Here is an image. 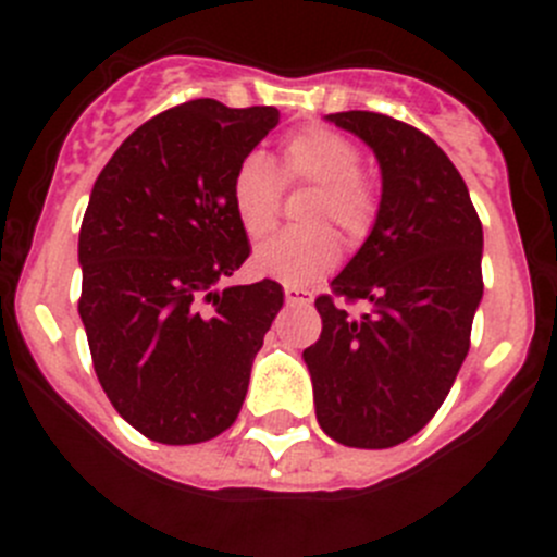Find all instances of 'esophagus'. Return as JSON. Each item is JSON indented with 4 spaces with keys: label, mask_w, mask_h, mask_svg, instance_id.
I'll use <instances>...</instances> for the list:
<instances>
[{
    "label": "esophagus",
    "mask_w": 557,
    "mask_h": 557,
    "mask_svg": "<svg viewBox=\"0 0 557 557\" xmlns=\"http://www.w3.org/2000/svg\"><path fill=\"white\" fill-rule=\"evenodd\" d=\"M285 301H288L290 307H310L312 305V294L305 288H285Z\"/></svg>",
    "instance_id": "34e87169"
}]
</instances>
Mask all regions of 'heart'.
<instances>
[{
  "label": "heart",
  "mask_w": 557,
  "mask_h": 557,
  "mask_svg": "<svg viewBox=\"0 0 557 557\" xmlns=\"http://www.w3.org/2000/svg\"><path fill=\"white\" fill-rule=\"evenodd\" d=\"M358 145L325 126L290 134L280 150L277 170L267 153H247L232 174V207L250 239L267 237L277 221L280 185L307 183L312 194L305 205V223H336L350 243H361L380 215V190L369 172L358 166ZM342 247L329 226L283 232L256 247L250 267L258 277L301 288L325 277L336 267Z\"/></svg>",
  "instance_id": "b5f03b06"
}]
</instances>
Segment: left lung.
I'll return each mask as SVG.
<instances>
[{"mask_svg":"<svg viewBox=\"0 0 557 557\" xmlns=\"http://www.w3.org/2000/svg\"><path fill=\"white\" fill-rule=\"evenodd\" d=\"M325 121L372 148L383 196L367 243L331 280L336 296L369 310L350 318L318 296L323 331L305 363L320 429L339 445L385 450L434 418L469 352L482 223L463 177L423 132L367 110Z\"/></svg>","mask_w":557,"mask_h":557,"instance_id":"left-lung-1","label":"left lung"}]
</instances>
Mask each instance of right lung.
Wrapping results in <instances>:
<instances>
[{
  "instance_id": "obj_1",
  "label": "right lung",
  "mask_w": 557,
  "mask_h": 557,
  "mask_svg": "<svg viewBox=\"0 0 557 557\" xmlns=\"http://www.w3.org/2000/svg\"><path fill=\"white\" fill-rule=\"evenodd\" d=\"M277 123L274 107L194 99L128 134L94 183L77 312L112 407L161 445H199L237 420L283 307L274 280L218 288L250 256L232 174Z\"/></svg>"
}]
</instances>
